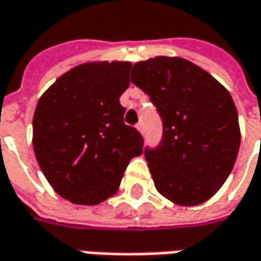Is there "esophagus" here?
I'll use <instances>...</instances> for the list:
<instances>
[{
    "label": "esophagus",
    "instance_id": "1",
    "mask_svg": "<svg viewBox=\"0 0 261 261\" xmlns=\"http://www.w3.org/2000/svg\"><path fill=\"white\" fill-rule=\"evenodd\" d=\"M136 129L139 130V134L143 135V125H142V123H138V125H136Z\"/></svg>",
    "mask_w": 261,
    "mask_h": 261
}]
</instances>
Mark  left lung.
I'll return each instance as SVG.
<instances>
[{
  "mask_svg": "<svg viewBox=\"0 0 261 261\" xmlns=\"http://www.w3.org/2000/svg\"><path fill=\"white\" fill-rule=\"evenodd\" d=\"M130 82L151 97L164 123L161 145L145 151L156 191L182 207L214 197L241 141L228 90L192 61L168 56L135 63Z\"/></svg>",
  "mask_w": 261,
  "mask_h": 261,
  "instance_id": "8db88e82",
  "label": "left lung"
}]
</instances>
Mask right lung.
Returning <instances> with one entry per match:
<instances>
[{
    "mask_svg": "<svg viewBox=\"0 0 261 261\" xmlns=\"http://www.w3.org/2000/svg\"><path fill=\"white\" fill-rule=\"evenodd\" d=\"M130 61H87L70 69L38 99L33 148L45 179L64 200L97 205L119 190L143 139L123 123L119 97Z\"/></svg>",
    "mask_w": 261,
    "mask_h": 261,
    "instance_id": "1",
    "label": "right lung"
}]
</instances>
